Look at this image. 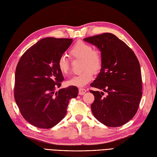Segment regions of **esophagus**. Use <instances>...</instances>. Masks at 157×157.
Wrapping results in <instances>:
<instances>
[{
  "instance_id": "34e87169",
  "label": "esophagus",
  "mask_w": 157,
  "mask_h": 157,
  "mask_svg": "<svg viewBox=\"0 0 157 157\" xmlns=\"http://www.w3.org/2000/svg\"><path fill=\"white\" fill-rule=\"evenodd\" d=\"M86 92V90L83 89V88H79V95L85 94Z\"/></svg>"
}]
</instances>
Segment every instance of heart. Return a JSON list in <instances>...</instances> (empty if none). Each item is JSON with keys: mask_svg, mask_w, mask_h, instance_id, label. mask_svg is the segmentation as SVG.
<instances>
[{"mask_svg": "<svg viewBox=\"0 0 157 157\" xmlns=\"http://www.w3.org/2000/svg\"><path fill=\"white\" fill-rule=\"evenodd\" d=\"M70 54L73 58L82 59L81 73L73 76L66 82L67 86L83 87L93 79L94 73H98L102 67V56L100 52L93 50L90 44L78 42L71 47ZM58 68L63 75L70 71V63L66 56H60L58 61Z\"/></svg>", "mask_w": 157, "mask_h": 157, "instance_id": "heart-1", "label": "heart"}]
</instances>
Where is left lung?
I'll return each instance as SVG.
<instances>
[{
    "mask_svg": "<svg viewBox=\"0 0 157 157\" xmlns=\"http://www.w3.org/2000/svg\"><path fill=\"white\" fill-rule=\"evenodd\" d=\"M83 40L97 47L102 56L101 69L90 84L102 90H90L95 96L91 105L92 113L107 127L121 126L134 117L142 97L139 60L133 51L113 34L104 33Z\"/></svg>",
    "mask_w": 157,
    "mask_h": 157,
    "instance_id": "left-lung-1",
    "label": "left lung"
}]
</instances>
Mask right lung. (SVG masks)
<instances>
[{"label": "right lung", "mask_w": 157, "mask_h": 157, "mask_svg": "<svg viewBox=\"0 0 157 157\" xmlns=\"http://www.w3.org/2000/svg\"><path fill=\"white\" fill-rule=\"evenodd\" d=\"M72 41L43 38L28 49L18 63L14 99L22 117L35 127L50 128L56 125L66 116L70 99L78 95L75 86L55 91L63 80L58 68V59Z\"/></svg>", "instance_id": "add662e5"}]
</instances>
